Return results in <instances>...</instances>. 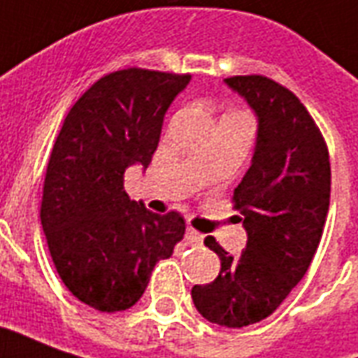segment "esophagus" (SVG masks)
<instances>
[{
    "label": "esophagus",
    "mask_w": 358,
    "mask_h": 358,
    "mask_svg": "<svg viewBox=\"0 0 358 358\" xmlns=\"http://www.w3.org/2000/svg\"><path fill=\"white\" fill-rule=\"evenodd\" d=\"M185 241H187V245L196 247V245H200V243H202V235H200L199 231H194L192 227H189V229H187V233H185Z\"/></svg>",
    "instance_id": "esophagus-1"
}]
</instances>
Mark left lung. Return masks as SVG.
Wrapping results in <instances>:
<instances>
[{"label": "left lung", "instance_id": "1", "mask_svg": "<svg viewBox=\"0 0 358 358\" xmlns=\"http://www.w3.org/2000/svg\"><path fill=\"white\" fill-rule=\"evenodd\" d=\"M225 83L258 117L252 164L233 192L248 241L233 256L206 237L222 268L191 295L208 322L243 328L268 318L308 270L328 215L331 169L320 129L289 88L262 75Z\"/></svg>", "mask_w": 358, "mask_h": 358}]
</instances>
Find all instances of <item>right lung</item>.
Instances as JSON below:
<instances>
[{
  "mask_svg": "<svg viewBox=\"0 0 358 358\" xmlns=\"http://www.w3.org/2000/svg\"><path fill=\"white\" fill-rule=\"evenodd\" d=\"M191 75L113 71L71 108L48 162L40 220L55 270L80 303L127 310L154 266L183 239L179 212L159 215L129 199L127 167H148L169 103Z\"/></svg>",
  "mask_w": 358,
  "mask_h": 358,
  "instance_id": "add662e5",
  "label": "right lung"
}]
</instances>
